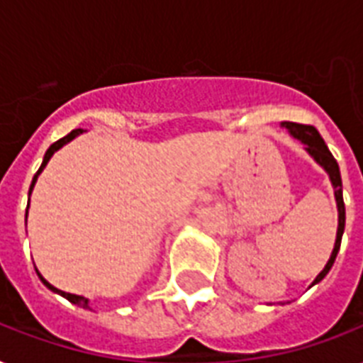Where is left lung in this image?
I'll return each instance as SVG.
<instances>
[{"mask_svg": "<svg viewBox=\"0 0 363 363\" xmlns=\"http://www.w3.org/2000/svg\"><path fill=\"white\" fill-rule=\"evenodd\" d=\"M284 128H286L290 133H292L296 139H299L301 143L307 145V150L313 158L318 162V164L328 171V175L332 179V184L335 188V199H337V211H339V228H337V239H335V247H333V252L328 259L326 267L318 273V277L315 279L313 284L320 282L324 277L328 275V271L332 269L333 262L337 258L339 247H341V238H343L345 232V201H343V182H341V173H339V165L335 162V158L332 156V152L328 150L326 143L320 137V133L316 131L315 125L309 124H298V122H284Z\"/></svg>", "mask_w": 363, "mask_h": 363, "instance_id": "8db88e82", "label": "left lung"}]
</instances>
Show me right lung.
<instances>
[{"label": "right lung", "instance_id": "1", "mask_svg": "<svg viewBox=\"0 0 363 363\" xmlns=\"http://www.w3.org/2000/svg\"><path fill=\"white\" fill-rule=\"evenodd\" d=\"M79 133H82V130H73V131H71V133H67V135H65V137H62V139H58V141H56V143H52V145H50V147H48V150H47V152H45V158H43V164H41V167H39V171H37V173H35V177H33V181H31L30 194H31V190H33V184H35L37 177H39V173H41V171L45 169V165H47V162H48V160H50V156H52V154L56 152V150H58V148H62V147H64L65 143H69L71 139H73V137H77V135H79ZM28 205H30V203H28ZM26 216H28V211H26ZM37 275H39V273H37ZM39 279H41V281H43V284H45V286H47V288H50V290H52V292H58L60 296H64L65 299H69L71 303H75V305H81L82 309H90V307H88V299H86V298H82V296H75V294H69V292H62V290H58V288H54L52 284H50V282H47V281H45V279H43L41 275H39Z\"/></svg>", "mask_w": 363, "mask_h": 363}]
</instances>
